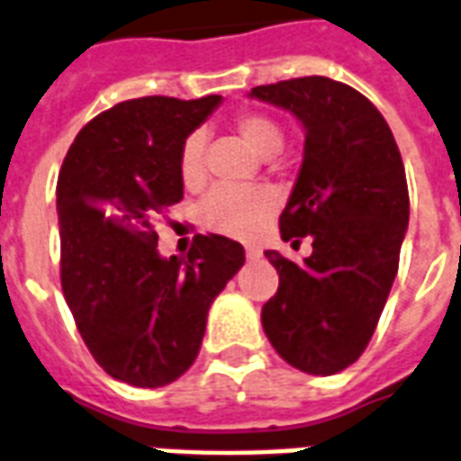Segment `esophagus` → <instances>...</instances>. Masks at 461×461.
I'll return each mask as SVG.
<instances>
[{"mask_svg": "<svg viewBox=\"0 0 461 461\" xmlns=\"http://www.w3.org/2000/svg\"><path fill=\"white\" fill-rule=\"evenodd\" d=\"M245 255H248V259H259L262 258V250H259V248H245Z\"/></svg>", "mask_w": 461, "mask_h": 461, "instance_id": "1", "label": "esophagus"}]
</instances>
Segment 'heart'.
<instances>
[{"label":"heart","instance_id":"obj_1","mask_svg":"<svg viewBox=\"0 0 461 461\" xmlns=\"http://www.w3.org/2000/svg\"><path fill=\"white\" fill-rule=\"evenodd\" d=\"M233 128L258 155H275L282 150L284 131L272 116L259 112H243L233 119ZM203 138L192 133L179 150V177L185 186L203 182ZM275 194L262 186H216L199 206V221L213 233L250 240L262 233L269 218L275 216Z\"/></svg>","mask_w":461,"mask_h":461}]
</instances>
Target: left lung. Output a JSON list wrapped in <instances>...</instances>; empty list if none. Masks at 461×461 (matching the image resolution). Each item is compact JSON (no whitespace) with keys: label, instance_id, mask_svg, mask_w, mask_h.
Returning a JSON list of instances; mask_svg holds the SVG:
<instances>
[{"label":"left lung","instance_id":"8db88e82","mask_svg":"<svg viewBox=\"0 0 461 461\" xmlns=\"http://www.w3.org/2000/svg\"><path fill=\"white\" fill-rule=\"evenodd\" d=\"M250 96L292 112L306 131L279 230L294 248L313 240L301 265L265 252L279 289L262 306V328L292 366L335 375L366 349L399 272L408 228L399 145L375 104L330 77L252 86Z\"/></svg>","mask_w":461,"mask_h":461}]
</instances>
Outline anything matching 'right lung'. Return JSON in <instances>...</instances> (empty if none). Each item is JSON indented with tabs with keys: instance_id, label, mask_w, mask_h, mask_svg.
<instances>
[{
	"instance_id": "right-lung-1",
	"label": "right lung",
	"mask_w": 461,
	"mask_h": 461,
	"mask_svg": "<svg viewBox=\"0 0 461 461\" xmlns=\"http://www.w3.org/2000/svg\"><path fill=\"white\" fill-rule=\"evenodd\" d=\"M221 104L209 95L128 99L89 121L58 177L60 284L106 375L140 389L175 382L202 348L209 306L243 267V245L196 235L160 258L155 218L182 202L179 150Z\"/></svg>"
}]
</instances>
